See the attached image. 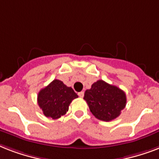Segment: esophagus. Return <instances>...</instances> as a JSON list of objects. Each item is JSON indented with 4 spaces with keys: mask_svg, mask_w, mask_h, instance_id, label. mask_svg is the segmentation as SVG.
<instances>
[{
    "mask_svg": "<svg viewBox=\"0 0 159 159\" xmlns=\"http://www.w3.org/2000/svg\"><path fill=\"white\" fill-rule=\"evenodd\" d=\"M78 96H79V97H81V98H82V97H84V92H78Z\"/></svg>",
    "mask_w": 159,
    "mask_h": 159,
    "instance_id": "obj_1",
    "label": "esophagus"
}]
</instances>
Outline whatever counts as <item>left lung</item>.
I'll use <instances>...</instances> for the list:
<instances>
[{"label": "left lung", "instance_id": "obj_1", "mask_svg": "<svg viewBox=\"0 0 159 159\" xmlns=\"http://www.w3.org/2000/svg\"><path fill=\"white\" fill-rule=\"evenodd\" d=\"M92 115L98 120L111 121L120 115L126 106V95L119 87L98 80L85 92L84 98Z\"/></svg>", "mask_w": 159, "mask_h": 159}]
</instances>
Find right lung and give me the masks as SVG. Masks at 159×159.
Here are the masks:
<instances>
[{"mask_svg":"<svg viewBox=\"0 0 159 159\" xmlns=\"http://www.w3.org/2000/svg\"><path fill=\"white\" fill-rule=\"evenodd\" d=\"M77 97L72 87H67L62 81L55 79L39 91L38 104L46 117L58 119L67 113L70 103Z\"/></svg>","mask_w":159,"mask_h":159,"instance_id":"right-lung-1","label":"right lung"}]
</instances>
